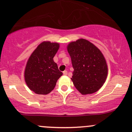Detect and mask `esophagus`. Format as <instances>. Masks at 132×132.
Here are the masks:
<instances>
[{"instance_id":"esophagus-1","label":"esophagus","mask_w":132,"mask_h":132,"mask_svg":"<svg viewBox=\"0 0 132 132\" xmlns=\"http://www.w3.org/2000/svg\"><path fill=\"white\" fill-rule=\"evenodd\" d=\"M63 75H67V70L63 71Z\"/></svg>"}]
</instances>
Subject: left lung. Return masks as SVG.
Here are the masks:
<instances>
[{"label": "left lung", "instance_id": "1", "mask_svg": "<svg viewBox=\"0 0 132 132\" xmlns=\"http://www.w3.org/2000/svg\"><path fill=\"white\" fill-rule=\"evenodd\" d=\"M67 51L74 70L71 80L82 94L98 91L106 81L108 65L100 49L85 39L71 42Z\"/></svg>", "mask_w": 132, "mask_h": 132}]
</instances>
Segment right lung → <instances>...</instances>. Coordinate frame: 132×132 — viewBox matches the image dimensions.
Masks as SVG:
<instances>
[{"instance_id":"right-lung-1","label":"right lung","mask_w":132,"mask_h":132,"mask_svg":"<svg viewBox=\"0 0 132 132\" xmlns=\"http://www.w3.org/2000/svg\"><path fill=\"white\" fill-rule=\"evenodd\" d=\"M59 49V43L44 41L29 57L24 70V80L28 87L35 93H51L62 75L53 59Z\"/></svg>"}]
</instances>
